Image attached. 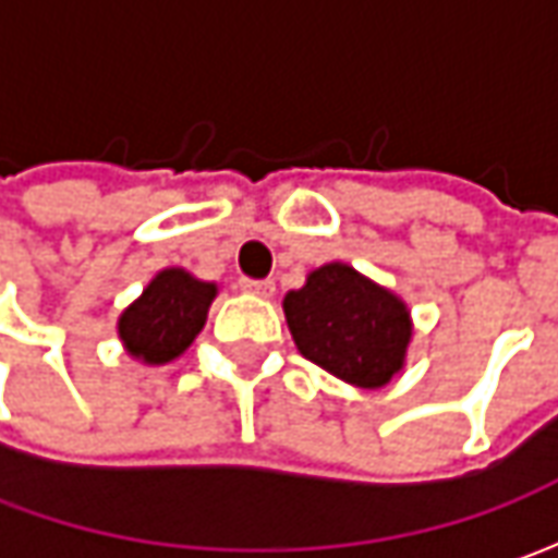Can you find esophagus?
I'll use <instances>...</instances> for the list:
<instances>
[{"mask_svg":"<svg viewBox=\"0 0 558 558\" xmlns=\"http://www.w3.org/2000/svg\"><path fill=\"white\" fill-rule=\"evenodd\" d=\"M239 286H242V291H251V294H257V298H272V291H276V282H272V279H242Z\"/></svg>","mask_w":558,"mask_h":558,"instance_id":"1","label":"esophagus"}]
</instances>
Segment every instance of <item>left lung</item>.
<instances>
[{
	"label": "left lung",
	"instance_id": "8db88e82",
	"mask_svg": "<svg viewBox=\"0 0 558 558\" xmlns=\"http://www.w3.org/2000/svg\"><path fill=\"white\" fill-rule=\"evenodd\" d=\"M298 351L326 373L356 388H381L403 369L410 344V311L388 289L348 264L313 269L307 286L286 301Z\"/></svg>",
	"mask_w": 558,
	"mask_h": 558
}]
</instances>
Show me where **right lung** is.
Segmentation results:
<instances>
[{
    "mask_svg": "<svg viewBox=\"0 0 558 558\" xmlns=\"http://www.w3.org/2000/svg\"><path fill=\"white\" fill-rule=\"evenodd\" d=\"M214 298V282H202L180 267L163 269L140 301L120 313V341L142 363H170L202 332Z\"/></svg>",
    "mask_w": 558,
    "mask_h": 558,
    "instance_id": "obj_1",
    "label": "right lung"
}]
</instances>
